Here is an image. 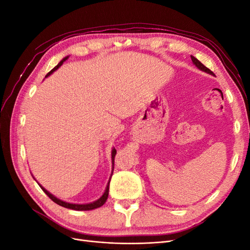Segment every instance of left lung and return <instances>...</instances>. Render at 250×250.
Wrapping results in <instances>:
<instances>
[{"mask_svg":"<svg viewBox=\"0 0 250 250\" xmlns=\"http://www.w3.org/2000/svg\"><path fill=\"white\" fill-rule=\"evenodd\" d=\"M191 58H192V62H193V63H194L196 66H197L199 70H201V71H203V72H206V73H208V74L214 75V73L211 72V71L208 69V67H207L206 65H203L197 58H195L194 56H191Z\"/></svg>","mask_w":250,"mask_h":250,"instance_id":"obj_1","label":"left lung"}]
</instances>
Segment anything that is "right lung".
<instances>
[{
  "instance_id": "right-lung-1",
  "label": "right lung",
  "mask_w": 250,
  "mask_h": 250,
  "mask_svg": "<svg viewBox=\"0 0 250 250\" xmlns=\"http://www.w3.org/2000/svg\"><path fill=\"white\" fill-rule=\"evenodd\" d=\"M69 58V56H66V57H64L62 62H60L54 69L53 70H51L47 75H46V77H48V76H50V75L54 72V71H56L58 67L62 65L65 60ZM116 153H117V150L115 149V148H112V150H111V162H112V171H113V161H115V156H116ZM111 175H112V172H111ZM111 175H110V177H111ZM109 183H110V178H109V180H108V184H107V186H106V188H105V191H104V193H103V195L101 196V197L98 199V200H96V201H94V202H90V203H85V204H76V203H69V202H65V201H62V200H60V199H58L57 197H55L54 195H52L50 192H48L46 188H44L43 187H42L40 184V187L42 188V190L46 193L48 196H49V198L50 199H52L53 201H54L55 203H57V204H59L60 207H63V208H71V209H75V210H90V209H95V208H100V207H102L103 204L106 202V200H107V197H108V192H109Z\"/></svg>"
}]
</instances>
